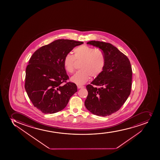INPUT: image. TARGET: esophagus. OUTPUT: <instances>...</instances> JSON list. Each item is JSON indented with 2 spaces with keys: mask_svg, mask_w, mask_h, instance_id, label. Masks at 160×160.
Returning a JSON list of instances; mask_svg holds the SVG:
<instances>
[{
  "mask_svg": "<svg viewBox=\"0 0 160 160\" xmlns=\"http://www.w3.org/2000/svg\"><path fill=\"white\" fill-rule=\"evenodd\" d=\"M84 88V86H78V89H81V88Z\"/></svg>",
  "mask_w": 160,
  "mask_h": 160,
  "instance_id": "obj_1",
  "label": "esophagus"
}]
</instances>
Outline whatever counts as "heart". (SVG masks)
Here are the masks:
<instances>
[{"mask_svg": "<svg viewBox=\"0 0 160 160\" xmlns=\"http://www.w3.org/2000/svg\"><path fill=\"white\" fill-rule=\"evenodd\" d=\"M73 53L67 54L63 59L64 69L70 73L75 70L76 60L81 62L80 66L81 70L76 73L71 80L76 84L81 85L88 81L90 76L96 78L103 71L106 65V57L102 50L81 45L73 50Z\"/></svg>", "mask_w": 160, "mask_h": 160, "instance_id": "1", "label": "heart"}]
</instances>
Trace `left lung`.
I'll list each match as a JSON object with an SVG mask.
<instances>
[{
	"label": "left lung",
	"mask_w": 160,
	"mask_h": 160,
	"mask_svg": "<svg viewBox=\"0 0 160 160\" xmlns=\"http://www.w3.org/2000/svg\"><path fill=\"white\" fill-rule=\"evenodd\" d=\"M87 44L103 51L106 65L100 75L86 86L88 95L84 105L96 115H110L121 108L131 93V63L124 54L110 43L91 41ZM93 85L100 86L101 88L98 89Z\"/></svg>",
	"instance_id": "left-lung-1"
}]
</instances>
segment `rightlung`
<instances>
[{"label":"right lung","mask_w":160,"mask_h":160,"mask_svg":"<svg viewBox=\"0 0 160 160\" xmlns=\"http://www.w3.org/2000/svg\"><path fill=\"white\" fill-rule=\"evenodd\" d=\"M83 42L55 40L36 50L29 59L26 69L25 88L36 108L44 113L60 112L67 105L77 86L67 82L69 76L63 59L74 47ZM66 82L65 85L62 84Z\"/></svg>","instance_id":"obj_1"}]
</instances>
